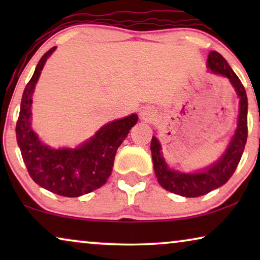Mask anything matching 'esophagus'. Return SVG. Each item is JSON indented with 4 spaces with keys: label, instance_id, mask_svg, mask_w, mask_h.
<instances>
[{
    "label": "esophagus",
    "instance_id": "esophagus-1",
    "mask_svg": "<svg viewBox=\"0 0 260 260\" xmlns=\"http://www.w3.org/2000/svg\"><path fill=\"white\" fill-rule=\"evenodd\" d=\"M152 117V113L151 111H149V110H143V111L141 112V118L143 120H150Z\"/></svg>",
    "mask_w": 260,
    "mask_h": 260
}]
</instances>
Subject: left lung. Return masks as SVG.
<instances>
[{
    "instance_id": "obj_1",
    "label": "left lung",
    "mask_w": 260,
    "mask_h": 260,
    "mask_svg": "<svg viewBox=\"0 0 260 260\" xmlns=\"http://www.w3.org/2000/svg\"><path fill=\"white\" fill-rule=\"evenodd\" d=\"M207 67L211 72L226 77L239 97L238 125L226 151L215 163L198 173H181L170 169L163 158L161 144L157 138H151V155L155 175L166 190L186 198H197L209 193L225 184L236 172L247 141V95L239 78L233 72L220 53L212 51L208 54Z\"/></svg>"
}]
</instances>
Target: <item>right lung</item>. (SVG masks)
I'll return each instance as SVG.
<instances>
[{"label": "right lung", "instance_id": "obj_1", "mask_svg": "<svg viewBox=\"0 0 260 260\" xmlns=\"http://www.w3.org/2000/svg\"><path fill=\"white\" fill-rule=\"evenodd\" d=\"M56 47L46 52L27 84L16 123V140L28 173L35 183L52 193L78 198L106 183L111 175L117 149L137 123V115L113 120L76 149H53L39 140L30 126L31 95L46 60Z\"/></svg>", "mask_w": 260, "mask_h": 260}]
</instances>
